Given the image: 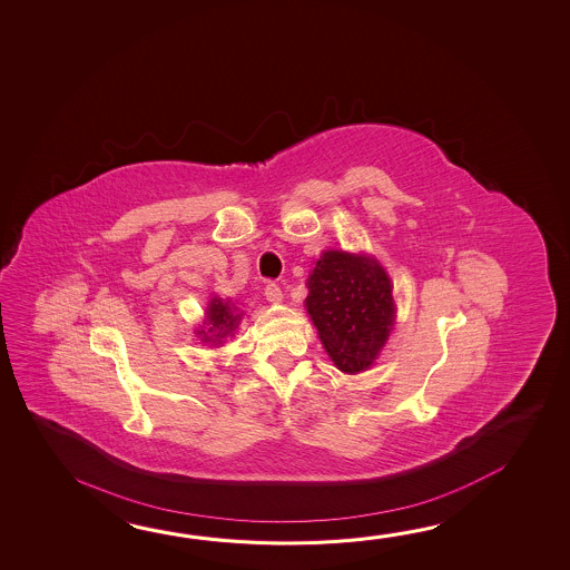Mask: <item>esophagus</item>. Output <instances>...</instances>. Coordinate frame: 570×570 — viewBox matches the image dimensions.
I'll use <instances>...</instances> for the list:
<instances>
[{"label":"esophagus","instance_id":"1","mask_svg":"<svg viewBox=\"0 0 570 570\" xmlns=\"http://www.w3.org/2000/svg\"><path fill=\"white\" fill-rule=\"evenodd\" d=\"M264 296H266V299L272 302V304H278V302H282L281 286H278V284H274V282H268V284H266V288H264Z\"/></svg>","mask_w":570,"mask_h":570}]
</instances>
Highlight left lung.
Masks as SVG:
<instances>
[{
	"instance_id": "obj_1",
	"label": "left lung",
	"mask_w": 570,
	"mask_h": 570,
	"mask_svg": "<svg viewBox=\"0 0 570 570\" xmlns=\"http://www.w3.org/2000/svg\"><path fill=\"white\" fill-rule=\"evenodd\" d=\"M308 289L306 308L330 358L346 374L370 368L394 320L384 268L366 256L324 252L309 274Z\"/></svg>"
}]
</instances>
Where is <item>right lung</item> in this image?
<instances>
[{
	"mask_svg": "<svg viewBox=\"0 0 570 570\" xmlns=\"http://www.w3.org/2000/svg\"><path fill=\"white\" fill-rule=\"evenodd\" d=\"M242 314H236L232 308L230 302H222L220 298H212L208 312H206V326L198 330L204 342H216L222 344V338H226L234 330L238 328Z\"/></svg>",
	"mask_w": 570,
	"mask_h": 570,
	"instance_id": "right-lung-1",
	"label": "right lung"
}]
</instances>
